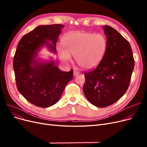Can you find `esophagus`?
<instances>
[{
  "mask_svg": "<svg viewBox=\"0 0 147 147\" xmlns=\"http://www.w3.org/2000/svg\"><path fill=\"white\" fill-rule=\"evenodd\" d=\"M78 74H79V72H78V71H77V70L74 71V76H77V75H78Z\"/></svg>",
  "mask_w": 147,
  "mask_h": 147,
  "instance_id": "esophagus-1",
  "label": "esophagus"
}]
</instances>
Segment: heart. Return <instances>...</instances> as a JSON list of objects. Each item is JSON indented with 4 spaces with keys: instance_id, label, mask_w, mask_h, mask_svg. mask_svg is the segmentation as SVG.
I'll return each instance as SVG.
<instances>
[{
    "instance_id": "heart-1",
    "label": "heart",
    "mask_w": 147,
    "mask_h": 147,
    "mask_svg": "<svg viewBox=\"0 0 147 147\" xmlns=\"http://www.w3.org/2000/svg\"><path fill=\"white\" fill-rule=\"evenodd\" d=\"M64 48H58V56L64 63L75 56L76 63L84 69H91L102 59L107 48V39L101 34L86 32H70L64 38Z\"/></svg>"
}]
</instances>
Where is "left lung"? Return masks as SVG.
I'll use <instances>...</instances> for the list:
<instances>
[{"instance_id":"1","label":"left lung","mask_w":147,"mask_h":147,"mask_svg":"<svg viewBox=\"0 0 147 147\" xmlns=\"http://www.w3.org/2000/svg\"><path fill=\"white\" fill-rule=\"evenodd\" d=\"M107 48L103 58L92 70L84 72L83 92L98 107L113 104L125 94L134 67L130 44L118 31L104 26Z\"/></svg>"}]
</instances>
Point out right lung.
<instances>
[{"instance_id": "1", "label": "right lung", "mask_w": 147, "mask_h": 147, "mask_svg": "<svg viewBox=\"0 0 147 147\" xmlns=\"http://www.w3.org/2000/svg\"><path fill=\"white\" fill-rule=\"evenodd\" d=\"M64 27L63 24L39 26L21 38L13 59L18 90L30 103L47 108L55 104L65 86L73 78V70H61L53 60L37 59L42 47L47 46L56 53V44Z\"/></svg>"}]
</instances>
